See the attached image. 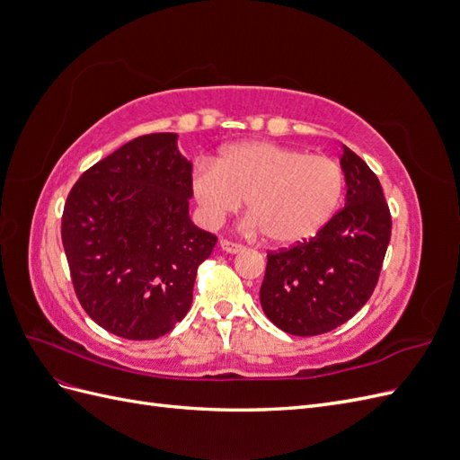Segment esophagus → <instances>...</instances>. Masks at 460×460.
Returning a JSON list of instances; mask_svg holds the SVG:
<instances>
[{
	"instance_id": "esophagus-1",
	"label": "esophagus",
	"mask_w": 460,
	"mask_h": 460,
	"mask_svg": "<svg viewBox=\"0 0 460 460\" xmlns=\"http://www.w3.org/2000/svg\"><path fill=\"white\" fill-rule=\"evenodd\" d=\"M220 249L225 253H240V252H243V245H240V243H234V242H228V240H220Z\"/></svg>"
}]
</instances>
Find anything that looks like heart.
Masks as SVG:
<instances>
[{
    "instance_id": "b5f03b06",
    "label": "heart",
    "mask_w": 460,
    "mask_h": 460,
    "mask_svg": "<svg viewBox=\"0 0 460 460\" xmlns=\"http://www.w3.org/2000/svg\"><path fill=\"white\" fill-rule=\"evenodd\" d=\"M191 193L207 225H218L245 199L249 230L278 245L309 240L336 213L343 193L341 166L297 147L247 140L199 161Z\"/></svg>"
}]
</instances>
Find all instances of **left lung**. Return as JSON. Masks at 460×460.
<instances>
[{"mask_svg": "<svg viewBox=\"0 0 460 460\" xmlns=\"http://www.w3.org/2000/svg\"><path fill=\"white\" fill-rule=\"evenodd\" d=\"M345 207L314 238L269 253L261 307L291 336H318L347 323L370 299L392 235L380 180L343 146Z\"/></svg>", "mask_w": 460, "mask_h": 460, "instance_id": "obj_1", "label": "left lung"}]
</instances>
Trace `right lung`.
<instances>
[{
	"label": "right lung",
	"instance_id": "right-lung-1",
	"mask_svg": "<svg viewBox=\"0 0 460 460\" xmlns=\"http://www.w3.org/2000/svg\"><path fill=\"white\" fill-rule=\"evenodd\" d=\"M190 180L178 134L161 132L95 163L68 193L61 238L76 297L119 338L157 340L190 311L217 245L190 218Z\"/></svg>",
	"mask_w": 460,
	"mask_h": 460
}]
</instances>
